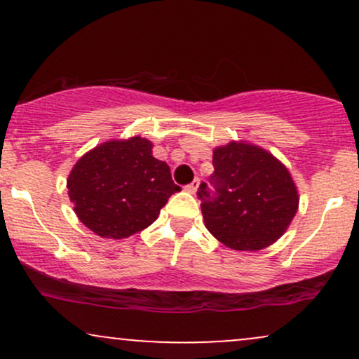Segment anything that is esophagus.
<instances>
[{"label": "esophagus", "instance_id": "1", "mask_svg": "<svg viewBox=\"0 0 359 359\" xmlns=\"http://www.w3.org/2000/svg\"><path fill=\"white\" fill-rule=\"evenodd\" d=\"M197 187H199V179H194L191 184L189 185H185V191L187 192H191V194H194L197 191Z\"/></svg>", "mask_w": 359, "mask_h": 359}]
</instances>
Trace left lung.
I'll list each match as a JSON object with an SVG mask.
<instances>
[{
  "label": "left lung",
  "mask_w": 359,
  "mask_h": 359,
  "mask_svg": "<svg viewBox=\"0 0 359 359\" xmlns=\"http://www.w3.org/2000/svg\"><path fill=\"white\" fill-rule=\"evenodd\" d=\"M214 174L197 196L205 228L228 248L258 251L287 231L299 209L290 172L257 145L231 142L214 148Z\"/></svg>",
  "instance_id": "1"
}]
</instances>
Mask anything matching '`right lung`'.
Returning <instances> with one entry per match:
<instances>
[{
    "instance_id": "add662e5",
    "label": "right lung",
    "mask_w": 359,
    "mask_h": 359,
    "mask_svg": "<svg viewBox=\"0 0 359 359\" xmlns=\"http://www.w3.org/2000/svg\"><path fill=\"white\" fill-rule=\"evenodd\" d=\"M142 137L111 140L82 155L69 174L74 211L97 236L121 240L142 231L180 187L170 167Z\"/></svg>"
}]
</instances>
